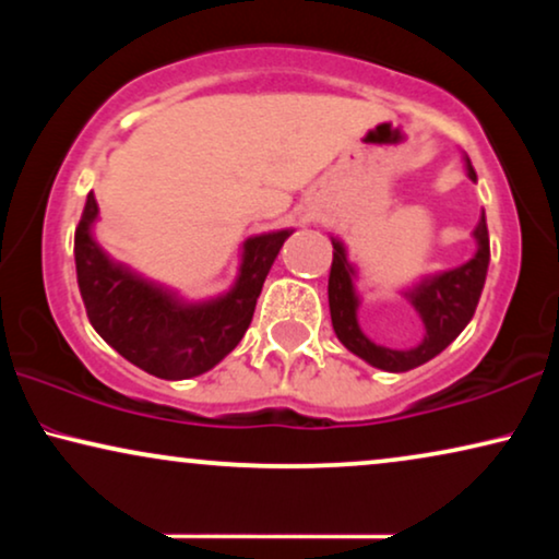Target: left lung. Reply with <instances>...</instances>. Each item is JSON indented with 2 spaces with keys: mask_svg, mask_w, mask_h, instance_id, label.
Segmentation results:
<instances>
[{
  "mask_svg": "<svg viewBox=\"0 0 559 559\" xmlns=\"http://www.w3.org/2000/svg\"><path fill=\"white\" fill-rule=\"evenodd\" d=\"M463 159L465 175L476 182V170H473L471 159ZM473 239H476V254H473V259L455 266V270L423 277L417 285H412L402 293L412 308H415L417 316L423 318V341L415 348H386L373 343L361 331V325H358V305H361V297H358L354 285L356 266L348 262V251L343 247V241L331 236L333 264L331 277H328V305H331L333 331L338 335V341L350 354L364 358L366 364L392 373L417 369V366H423L438 356L440 350H445L463 333V328L471 323L480 300V293H484L488 259H491L486 213L480 216L476 231H473Z\"/></svg>",
  "mask_w": 559,
  "mask_h": 559,
  "instance_id": "1",
  "label": "left lung"
}]
</instances>
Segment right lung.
I'll list each match as a JSON object with an SVG mask.
<instances>
[{
  "label": "right lung",
  "instance_id": "obj_1",
  "mask_svg": "<svg viewBox=\"0 0 559 559\" xmlns=\"http://www.w3.org/2000/svg\"><path fill=\"white\" fill-rule=\"evenodd\" d=\"M94 193L75 228V274L94 331L109 346L157 379L178 381L213 369L239 346L254 318L257 297L293 228L249 236L231 289L188 302L157 282L114 262L98 247Z\"/></svg>",
  "mask_w": 559,
  "mask_h": 559
}]
</instances>
